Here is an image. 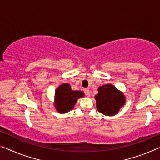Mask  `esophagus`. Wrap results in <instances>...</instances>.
I'll list each match as a JSON object with an SVG mask.
<instances>
[{
    "mask_svg": "<svg viewBox=\"0 0 160 160\" xmlns=\"http://www.w3.org/2000/svg\"><path fill=\"white\" fill-rule=\"evenodd\" d=\"M85 94L87 97H90V90L89 89H85Z\"/></svg>",
    "mask_w": 160,
    "mask_h": 160,
    "instance_id": "obj_1",
    "label": "esophagus"
}]
</instances>
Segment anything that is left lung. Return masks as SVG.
<instances>
[{"instance_id": "left-lung-1", "label": "left lung", "mask_w": 160, "mask_h": 160, "mask_svg": "<svg viewBox=\"0 0 160 160\" xmlns=\"http://www.w3.org/2000/svg\"><path fill=\"white\" fill-rule=\"evenodd\" d=\"M95 96L98 110L107 116L116 115L125 102L123 93L110 84L100 86Z\"/></svg>"}]
</instances>
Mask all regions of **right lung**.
<instances>
[{
    "label": "right lung",
    "mask_w": 160,
    "mask_h": 160,
    "mask_svg": "<svg viewBox=\"0 0 160 160\" xmlns=\"http://www.w3.org/2000/svg\"><path fill=\"white\" fill-rule=\"evenodd\" d=\"M84 97V92L72 90L68 83L58 87L55 92V107L60 113H66L72 110L80 98Z\"/></svg>",
    "instance_id": "1"
}]
</instances>
